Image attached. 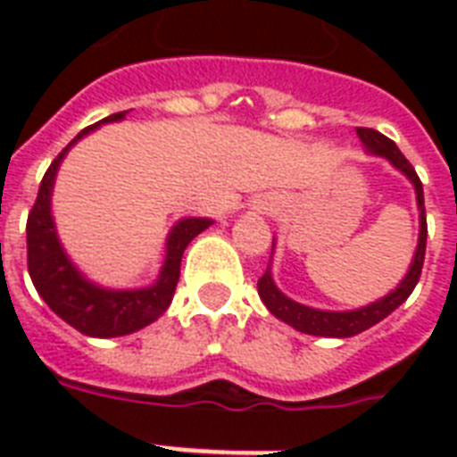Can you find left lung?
Segmentation results:
<instances>
[{"label": "left lung", "mask_w": 457, "mask_h": 457, "mask_svg": "<svg viewBox=\"0 0 457 457\" xmlns=\"http://www.w3.org/2000/svg\"><path fill=\"white\" fill-rule=\"evenodd\" d=\"M355 135L365 146L370 156L386 158L401 175L408 178V182L415 189V201H418L420 211V232H418V246L412 253V261L408 265V272L403 279L398 282L389 294H384L382 299L372 301L361 308H351V311H325V308H312V305L299 303V301L289 299L272 279V261L268 270L258 279V296L265 303V308L275 315L278 320L294 327L296 332L312 334V337H332V339H348L355 334L365 332L377 322H382L386 315L396 311L398 305L403 303L412 294L418 285L422 263H425V246H427V218H425V194H422V182H420L418 172L408 163V158L398 152V146L389 137H384L382 132L370 130V128H355ZM272 251H275V239H272Z\"/></svg>", "instance_id": "obj_1"}]
</instances>
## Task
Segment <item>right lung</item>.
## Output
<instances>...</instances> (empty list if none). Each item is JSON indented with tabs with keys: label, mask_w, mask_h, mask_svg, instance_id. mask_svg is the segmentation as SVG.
Masks as SVG:
<instances>
[{
	"label": "right lung",
	"mask_w": 457,
	"mask_h": 457,
	"mask_svg": "<svg viewBox=\"0 0 457 457\" xmlns=\"http://www.w3.org/2000/svg\"><path fill=\"white\" fill-rule=\"evenodd\" d=\"M125 116L128 111H120L78 132V137L54 158V163L45 172L37 201L28 215V272H30L32 285L61 320H66L78 332L96 337V339L125 337L161 318L168 311L175 287H178L179 263H182L187 244L213 225L211 218H179L165 237L163 265H161L158 278L149 287H137V289L104 287L89 279L73 263V258L68 256V251L61 244L52 213L56 172L66 154L82 137H87L89 132H95L106 123L125 120Z\"/></svg>",
	"instance_id": "right-lung-1"
}]
</instances>
